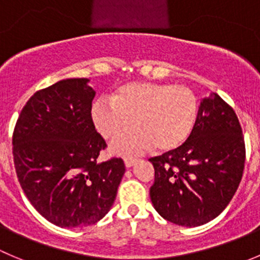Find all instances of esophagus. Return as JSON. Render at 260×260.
<instances>
[{
    "instance_id": "esophagus-1",
    "label": "esophagus",
    "mask_w": 260,
    "mask_h": 260,
    "mask_svg": "<svg viewBox=\"0 0 260 260\" xmlns=\"http://www.w3.org/2000/svg\"><path fill=\"white\" fill-rule=\"evenodd\" d=\"M123 162H125L126 167H132V166H134V163L137 162V158H135V157H125V158H123Z\"/></svg>"
}]
</instances>
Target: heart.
I'll list each match as a JSON object with an SVG mask.
<instances>
[{"instance_id": "obj_1", "label": "heart", "mask_w": 260, "mask_h": 260, "mask_svg": "<svg viewBox=\"0 0 260 260\" xmlns=\"http://www.w3.org/2000/svg\"><path fill=\"white\" fill-rule=\"evenodd\" d=\"M93 122L103 138L116 139L121 154L154 149H177L191 134L198 117V101L186 86L158 83H130L120 86L110 101H98L91 110Z\"/></svg>"}]
</instances>
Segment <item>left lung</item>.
<instances>
[{"mask_svg":"<svg viewBox=\"0 0 260 260\" xmlns=\"http://www.w3.org/2000/svg\"><path fill=\"white\" fill-rule=\"evenodd\" d=\"M149 160L154 167L150 200L163 218L186 227L212 221L243 177L245 143L236 113L212 93L200 102L189 139Z\"/></svg>","mask_w":260,"mask_h":260,"instance_id":"8db88e82","label":"left lung"}]
</instances>
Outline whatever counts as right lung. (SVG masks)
<instances>
[{
  "instance_id": "obj_1",
  "label": "right lung",
  "mask_w": 260,
  "mask_h": 260,
  "mask_svg": "<svg viewBox=\"0 0 260 260\" xmlns=\"http://www.w3.org/2000/svg\"><path fill=\"white\" fill-rule=\"evenodd\" d=\"M89 79H65L38 90L12 134L17 179L31 206L58 227L90 226L112 207L125 174L121 158L98 162L105 139L91 120Z\"/></svg>"
}]
</instances>
